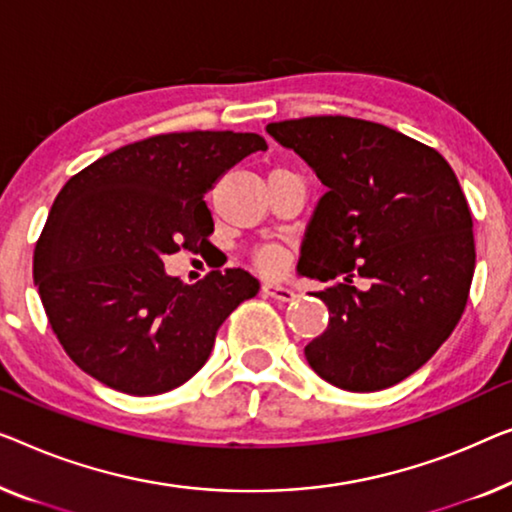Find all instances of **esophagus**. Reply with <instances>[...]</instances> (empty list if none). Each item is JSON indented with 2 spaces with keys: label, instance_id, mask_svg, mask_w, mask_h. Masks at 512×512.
Segmentation results:
<instances>
[{
  "label": "esophagus",
  "instance_id": "obj_1",
  "mask_svg": "<svg viewBox=\"0 0 512 512\" xmlns=\"http://www.w3.org/2000/svg\"><path fill=\"white\" fill-rule=\"evenodd\" d=\"M263 293L268 295V298L279 300V302H293L295 298H298L293 288L281 286V284H274V281H268V284H263Z\"/></svg>",
  "mask_w": 512,
  "mask_h": 512
}]
</instances>
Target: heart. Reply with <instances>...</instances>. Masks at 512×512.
<instances>
[{
	"instance_id": "heart-1",
	"label": "heart",
	"mask_w": 512,
	"mask_h": 512,
	"mask_svg": "<svg viewBox=\"0 0 512 512\" xmlns=\"http://www.w3.org/2000/svg\"><path fill=\"white\" fill-rule=\"evenodd\" d=\"M256 263L261 265L263 270H279L281 268V254L277 249H272V247H268V249H261L256 254Z\"/></svg>"
}]
</instances>
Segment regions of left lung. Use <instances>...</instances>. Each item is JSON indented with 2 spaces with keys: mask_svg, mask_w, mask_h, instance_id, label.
Instances as JSON below:
<instances>
[{
  "mask_svg": "<svg viewBox=\"0 0 512 512\" xmlns=\"http://www.w3.org/2000/svg\"><path fill=\"white\" fill-rule=\"evenodd\" d=\"M268 133L328 187L298 263L305 277L337 279L316 293L330 323L305 346L307 362L351 392L404 381L455 330L476 270L471 210L453 168L434 147L358 117H300Z\"/></svg>",
  "mask_w": 512,
  "mask_h": 512,
  "instance_id": "obj_1",
  "label": "left lung"
}]
</instances>
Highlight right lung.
<instances>
[{"mask_svg":"<svg viewBox=\"0 0 512 512\" xmlns=\"http://www.w3.org/2000/svg\"><path fill=\"white\" fill-rule=\"evenodd\" d=\"M258 150H268L258 133H159L64 184L36 240L34 284L50 328L83 372L145 397L205 365L221 323L261 286L242 268L184 284L161 258L210 244L205 194Z\"/></svg>","mask_w":512,"mask_h":512,"instance_id":"add662e5","label":"right lung"}]
</instances>
